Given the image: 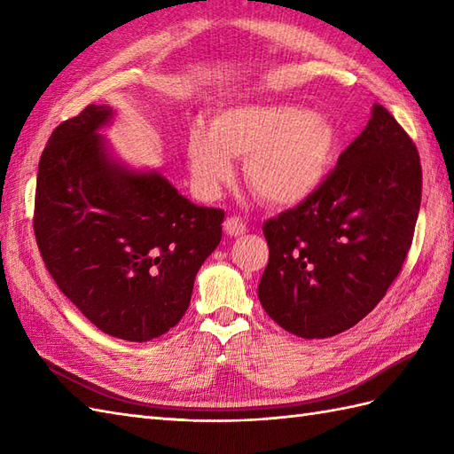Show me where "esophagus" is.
Instances as JSON below:
<instances>
[{"label":"esophagus","mask_w":454,"mask_h":454,"mask_svg":"<svg viewBox=\"0 0 454 454\" xmlns=\"http://www.w3.org/2000/svg\"><path fill=\"white\" fill-rule=\"evenodd\" d=\"M246 230H247V226H246V223H243V220H241L239 216H230V218H226L224 231H226L228 236H231V238L243 236V234H246Z\"/></svg>","instance_id":"1"}]
</instances>
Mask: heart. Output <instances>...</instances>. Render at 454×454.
Instances as JSON below:
<instances>
[{
  "label": "heart",
  "mask_w": 454,
  "mask_h": 454,
  "mask_svg": "<svg viewBox=\"0 0 454 454\" xmlns=\"http://www.w3.org/2000/svg\"><path fill=\"white\" fill-rule=\"evenodd\" d=\"M340 134L326 114L292 103H241L218 111L211 130L188 136V162L203 195L215 197L236 176L231 157L246 159V180L261 201L294 207L326 182Z\"/></svg>",
  "instance_id": "1"
}]
</instances>
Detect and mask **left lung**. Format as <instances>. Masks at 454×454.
<instances>
[{
    "mask_svg": "<svg viewBox=\"0 0 454 454\" xmlns=\"http://www.w3.org/2000/svg\"><path fill=\"white\" fill-rule=\"evenodd\" d=\"M420 200L418 149L376 103L320 190L264 223L270 257L259 301L266 315L305 340L353 328L399 276Z\"/></svg>",
    "mask_w": 454,
    "mask_h": 454,
    "instance_id": "8db88e82",
    "label": "left lung"
}]
</instances>
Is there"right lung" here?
<instances>
[{
	"label": "right lung",
	"mask_w": 454,
	"mask_h": 454,
	"mask_svg": "<svg viewBox=\"0 0 454 454\" xmlns=\"http://www.w3.org/2000/svg\"><path fill=\"white\" fill-rule=\"evenodd\" d=\"M113 114L88 106L53 130L40 157L34 234L71 303L101 332L142 343L185 315L224 213L185 200L157 170L111 157L99 130Z\"/></svg>",
	"instance_id": "1"
}]
</instances>
